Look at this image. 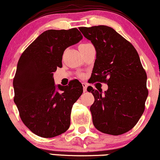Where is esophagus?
<instances>
[{
    "instance_id": "esophagus-1",
    "label": "esophagus",
    "mask_w": 160,
    "mask_h": 160,
    "mask_svg": "<svg viewBox=\"0 0 160 160\" xmlns=\"http://www.w3.org/2000/svg\"><path fill=\"white\" fill-rule=\"evenodd\" d=\"M82 86H83V91L86 92L87 91V85L85 83H82Z\"/></svg>"
}]
</instances>
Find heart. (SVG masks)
<instances>
[{"instance_id": "heart-1", "label": "heart", "mask_w": 160, "mask_h": 160, "mask_svg": "<svg viewBox=\"0 0 160 160\" xmlns=\"http://www.w3.org/2000/svg\"><path fill=\"white\" fill-rule=\"evenodd\" d=\"M85 44H87V43H82V44H80L79 46H83V45H85Z\"/></svg>"}]
</instances>
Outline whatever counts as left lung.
Here are the masks:
<instances>
[{"instance_id": "obj_1", "label": "left lung", "mask_w": 160, "mask_h": 160, "mask_svg": "<svg viewBox=\"0 0 160 160\" xmlns=\"http://www.w3.org/2000/svg\"><path fill=\"white\" fill-rule=\"evenodd\" d=\"M95 47L96 58L90 83L104 82L108 89L87 90L95 101L90 107L95 128L102 133L119 135L137 124L148 96L147 75L138 53L130 42L111 27H80Z\"/></svg>"}]
</instances>
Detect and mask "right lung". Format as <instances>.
Returning <instances> with one entry per match:
<instances>
[{
	"instance_id": "right-lung-1",
	"label": "right lung",
	"mask_w": 160,
	"mask_h": 160,
	"mask_svg": "<svg viewBox=\"0 0 160 160\" xmlns=\"http://www.w3.org/2000/svg\"><path fill=\"white\" fill-rule=\"evenodd\" d=\"M82 39L76 28L50 29L39 35L18 60L13 79L14 101L25 125L42 138L64 133L70 127L72 106L83 92L78 81L54 85L53 72L62 67L66 48Z\"/></svg>"
}]
</instances>
